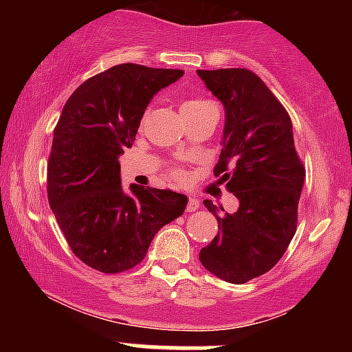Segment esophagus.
<instances>
[{
  "label": "esophagus",
  "mask_w": 352,
  "mask_h": 352,
  "mask_svg": "<svg viewBox=\"0 0 352 352\" xmlns=\"http://www.w3.org/2000/svg\"><path fill=\"white\" fill-rule=\"evenodd\" d=\"M199 208H200L199 200L192 199V197H190L188 204H187V212H197V210H199Z\"/></svg>",
  "instance_id": "esophagus-1"
}]
</instances>
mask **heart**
<instances>
[{
    "mask_svg": "<svg viewBox=\"0 0 352 352\" xmlns=\"http://www.w3.org/2000/svg\"><path fill=\"white\" fill-rule=\"evenodd\" d=\"M210 106H212V104H210L208 100H205L201 98H187L184 100V102H182L180 109H182V114H184V117H187V116L197 114V112L204 111V109H207ZM172 173L175 177H180V173L177 170H173Z\"/></svg>",
    "mask_w": 352,
    "mask_h": 352,
    "instance_id": "1",
    "label": "heart"
}]
</instances>
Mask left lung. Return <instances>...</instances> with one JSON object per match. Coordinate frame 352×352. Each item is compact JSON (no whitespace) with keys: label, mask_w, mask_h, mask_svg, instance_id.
I'll use <instances>...</instances> for the list:
<instances>
[{"label":"left lung","mask_w":352,"mask_h":352,"mask_svg":"<svg viewBox=\"0 0 352 352\" xmlns=\"http://www.w3.org/2000/svg\"><path fill=\"white\" fill-rule=\"evenodd\" d=\"M197 74L225 106L223 147L213 173L240 201L235 213L221 215L204 201L220 232L200 250V261L221 280L243 285L270 272L293 240L305 167L288 112L253 71Z\"/></svg>","instance_id":"left-lung-1"}]
</instances>
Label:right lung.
I'll return each instance as SVG.
<instances>
[{
	"label": "right lung",
	"mask_w": 352,
	"mask_h": 352,
	"mask_svg": "<svg viewBox=\"0 0 352 352\" xmlns=\"http://www.w3.org/2000/svg\"><path fill=\"white\" fill-rule=\"evenodd\" d=\"M182 69L119 64L84 80L64 104L47 160V200L72 253L102 273L144 260L152 238L184 213L173 190L120 187L117 157L132 147L153 94Z\"/></svg>",
	"instance_id": "obj_1"
}]
</instances>
